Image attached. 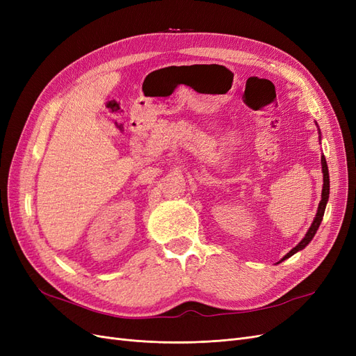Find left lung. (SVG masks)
Segmentation results:
<instances>
[{
  "instance_id": "8db88e82",
  "label": "left lung",
  "mask_w": 356,
  "mask_h": 356,
  "mask_svg": "<svg viewBox=\"0 0 356 356\" xmlns=\"http://www.w3.org/2000/svg\"><path fill=\"white\" fill-rule=\"evenodd\" d=\"M316 126H318V124H316ZM318 134H319V139H321L319 126H318ZM321 166H322V175H324V184H322L321 202H319V204H318V211H316V215H315V218H314V222H312V225L309 227L307 233L305 234V238L301 239V241L298 242V245H296V246L293 248V250H291L286 255H284V257L281 258V261H277L276 264L288 260V258L293 257L296 252H298V251H301V250H305V248L312 242V239L315 238V234H316V232H318V229H319V225H321V221H322V218H324V212H325L327 203H328V197H330V174H328V166H327V160H325L324 154L321 156Z\"/></svg>"
}]
</instances>
